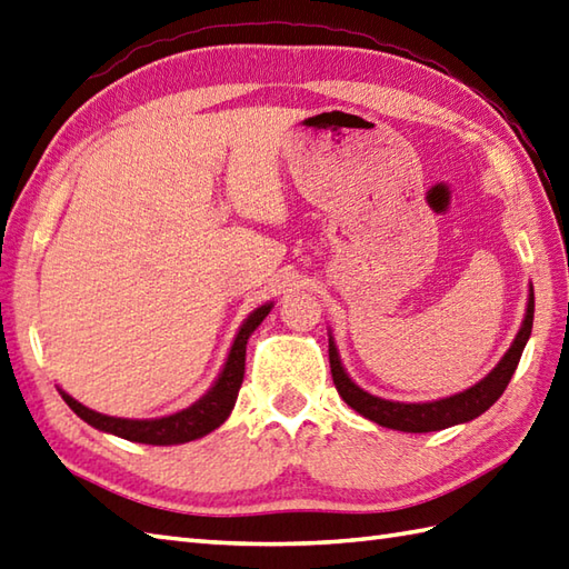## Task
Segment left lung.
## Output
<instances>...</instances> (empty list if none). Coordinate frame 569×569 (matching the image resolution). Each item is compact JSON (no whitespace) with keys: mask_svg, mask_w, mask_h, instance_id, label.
I'll list each match as a JSON object with an SVG mask.
<instances>
[{"mask_svg":"<svg viewBox=\"0 0 569 569\" xmlns=\"http://www.w3.org/2000/svg\"><path fill=\"white\" fill-rule=\"evenodd\" d=\"M533 310H536V298H533V286H530L521 330H518L509 352L501 357L499 365L493 367L485 379L477 381L475 386H469V389L459 391L455 396L438 398V401H426V403L386 401V398L373 396L361 389V386H357L352 377L347 373L340 352H337L335 337L330 332V369H332V381L337 386V393H340L342 401L349 408H355L359 416L377 422L381 428H391L401 432H432V430L459 426V422L475 420L497 403L499 396L506 391V386H509L518 361H521L530 330H533Z\"/></svg>","mask_w":569,"mask_h":569,"instance_id":"8db88e82","label":"left lung"}]
</instances>
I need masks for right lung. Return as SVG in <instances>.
<instances>
[{
	"label": "right lung",
	"instance_id": "obj_1",
	"mask_svg": "<svg viewBox=\"0 0 569 569\" xmlns=\"http://www.w3.org/2000/svg\"><path fill=\"white\" fill-rule=\"evenodd\" d=\"M271 308H273V303L269 300V303H263L257 310L249 312L247 320L239 325L224 365H222L220 373H217V379L208 389V393H202L196 403H190L188 408L178 410V413L163 416V418H143V420L114 418V416H104V413H98V410L82 406L80 401H76V398L68 396L63 389H58V391L78 418H82L94 430L117 435V438L141 442V445H183L190 440L204 438V435H210L212 430L220 428L222 422L229 418V413H232V408L237 403L239 386H241V381H244L247 342H249L251 332L259 328L266 316H269Z\"/></svg>",
	"mask_w": 569,
	"mask_h": 569
}]
</instances>
